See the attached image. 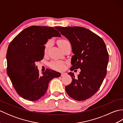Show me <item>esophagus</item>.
<instances>
[{
	"mask_svg": "<svg viewBox=\"0 0 123 123\" xmlns=\"http://www.w3.org/2000/svg\"><path fill=\"white\" fill-rule=\"evenodd\" d=\"M67 74V73L66 72H62L61 74V75L62 77V76H64V75H66Z\"/></svg>",
	"mask_w": 123,
	"mask_h": 123,
	"instance_id": "1",
	"label": "esophagus"
}]
</instances>
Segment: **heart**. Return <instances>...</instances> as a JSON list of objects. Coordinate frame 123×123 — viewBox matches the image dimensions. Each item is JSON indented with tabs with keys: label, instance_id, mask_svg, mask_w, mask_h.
<instances>
[{
	"label": "heart",
	"instance_id": "heart-1",
	"mask_svg": "<svg viewBox=\"0 0 123 123\" xmlns=\"http://www.w3.org/2000/svg\"><path fill=\"white\" fill-rule=\"evenodd\" d=\"M52 41L51 40L48 41L45 44L44 47V53L46 54L47 52H48L49 49L51 48L52 45ZM57 43L59 47L61 49H63L65 46H66L67 44H69V42L64 39H62V40H60L57 41ZM49 66L53 69L60 70H63L65 68V63L64 62L62 61H53L49 64Z\"/></svg>",
	"mask_w": 123,
	"mask_h": 123
}]
</instances>
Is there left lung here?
I'll use <instances>...</instances> for the list:
<instances>
[{
    "label": "left lung",
    "instance_id": "obj_1",
    "mask_svg": "<svg viewBox=\"0 0 123 123\" xmlns=\"http://www.w3.org/2000/svg\"><path fill=\"white\" fill-rule=\"evenodd\" d=\"M55 28L71 43L74 54L71 71L81 70L78 77L68 73L72 82L66 87V92L75 100H85L97 92L106 77L109 55L105 43L98 35L82 27Z\"/></svg>",
    "mask_w": 123,
    "mask_h": 123
}]
</instances>
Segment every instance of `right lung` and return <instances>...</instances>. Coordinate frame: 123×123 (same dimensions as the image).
Masks as SVG:
<instances>
[{
    "label": "right lung",
    "instance_id": "right-lung-1",
    "mask_svg": "<svg viewBox=\"0 0 123 123\" xmlns=\"http://www.w3.org/2000/svg\"><path fill=\"white\" fill-rule=\"evenodd\" d=\"M57 36L61 34L53 27L32 26L10 43L6 54L7 73L16 92L24 99L38 100L45 95L49 81L61 75L48 69L40 75L35 65L43 59L44 45L48 39Z\"/></svg>",
    "mask_w": 123,
    "mask_h": 123
}]
</instances>
